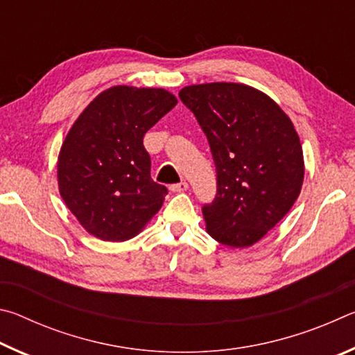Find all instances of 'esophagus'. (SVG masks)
I'll list each match as a JSON object with an SVG mask.
<instances>
[{"mask_svg":"<svg viewBox=\"0 0 355 355\" xmlns=\"http://www.w3.org/2000/svg\"><path fill=\"white\" fill-rule=\"evenodd\" d=\"M171 191H172V192H184V191H188V183H186V182H180V183H177V184H172V186H171Z\"/></svg>","mask_w":355,"mask_h":355,"instance_id":"34e87169","label":"esophagus"}]
</instances>
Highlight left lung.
Here are the masks:
<instances>
[{"instance_id":"left-lung-1","label":"left lung","mask_w":355,"mask_h":355,"mask_svg":"<svg viewBox=\"0 0 355 355\" xmlns=\"http://www.w3.org/2000/svg\"><path fill=\"white\" fill-rule=\"evenodd\" d=\"M180 100L205 133L218 192L202 213L228 248H249L285 218L300 194L304 155L290 117L266 94L238 83L183 87Z\"/></svg>"}]
</instances>
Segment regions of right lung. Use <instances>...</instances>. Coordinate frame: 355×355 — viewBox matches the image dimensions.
Instances as JSON below:
<instances>
[{"mask_svg": "<svg viewBox=\"0 0 355 355\" xmlns=\"http://www.w3.org/2000/svg\"><path fill=\"white\" fill-rule=\"evenodd\" d=\"M177 103L164 89L114 86L87 105L65 136L59 192L95 238L127 241L159 211L167 188L150 177L144 135Z\"/></svg>", "mask_w": 355, "mask_h": 355, "instance_id": "right-lung-1", "label": "right lung"}]
</instances>
